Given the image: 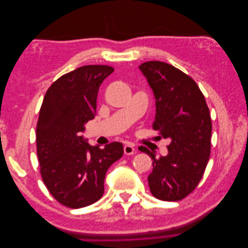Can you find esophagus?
I'll use <instances>...</instances> for the list:
<instances>
[{
    "label": "esophagus",
    "instance_id": "esophagus-1",
    "mask_svg": "<svg viewBox=\"0 0 248 248\" xmlns=\"http://www.w3.org/2000/svg\"><path fill=\"white\" fill-rule=\"evenodd\" d=\"M136 153V149L131 145H126L124 146V154L125 155H132Z\"/></svg>",
    "mask_w": 248,
    "mask_h": 248
}]
</instances>
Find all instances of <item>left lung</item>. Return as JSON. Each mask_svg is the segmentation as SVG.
I'll list each match as a JSON object with an SVG mask.
<instances>
[{"label": "left lung", "instance_id": "obj_1", "mask_svg": "<svg viewBox=\"0 0 248 248\" xmlns=\"http://www.w3.org/2000/svg\"><path fill=\"white\" fill-rule=\"evenodd\" d=\"M140 69L155 96L153 129L159 139L170 140L168 155L159 158L140 149L153 160L150 190L158 200L180 201L194 190L207 167L212 133L209 108L197 82L172 65L148 61Z\"/></svg>", "mask_w": 248, "mask_h": 248}]
</instances>
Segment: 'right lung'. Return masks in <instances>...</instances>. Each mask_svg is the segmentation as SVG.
I'll use <instances>...</instances> for the list:
<instances>
[{
  "mask_svg": "<svg viewBox=\"0 0 248 248\" xmlns=\"http://www.w3.org/2000/svg\"><path fill=\"white\" fill-rule=\"evenodd\" d=\"M112 72L108 65L81 66L52 82L44 96L36 127L40 174L51 196L68 208L98 201L107 170L123 155L121 142L101 149L80 137L94 119L99 87Z\"/></svg>",
  "mask_w": 248,
  "mask_h": 248,
  "instance_id": "right-lung-1",
  "label": "right lung"
}]
</instances>
